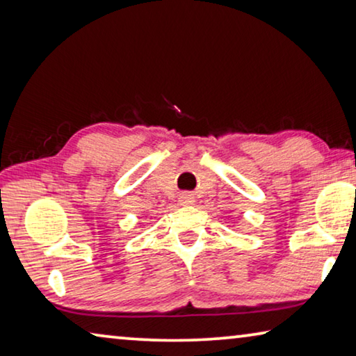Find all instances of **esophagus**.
Masks as SVG:
<instances>
[{
	"mask_svg": "<svg viewBox=\"0 0 356 356\" xmlns=\"http://www.w3.org/2000/svg\"><path fill=\"white\" fill-rule=\"evenodd\" d=\"M180 202L184 204V206H188V204H193L195 202V197H193L190 193H184L182 196H180Z\"/></svg>",
	"mask_w": 356,
	"mask_h": 356,
	"instance_id": "obj_1",
	"label": "esophagus"
}]
</instances>
